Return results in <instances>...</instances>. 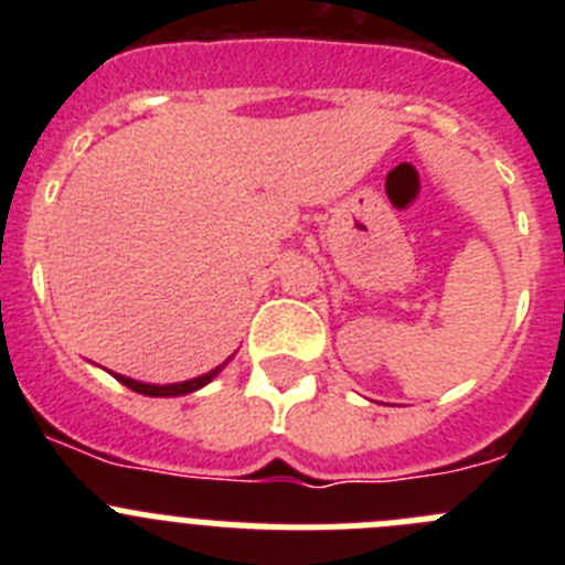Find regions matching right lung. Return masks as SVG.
Segmentation results:
<instances>
[{
	"label": "right lung",
	"instance_id": "1",
	"mask_svg": "<svg viewBox=\"0 0 565 565\" xmlns=\"http://www.w3.org/2000/svg\"><path fill=\"white\" fill-rule=\"evenodd\" d=\"M221 367H214V371L203 373V376H198V379H189V382H181V384H143V382H135V379L118 376V373H113V376L118 379L121 384H127L129 391L143 393V396H183V393H192V391H198V387H203V384L212 382V379L221 373Z\"/></svg>",
	"mask_w": 565,
	"mask_h": 565
}]
</instances>
